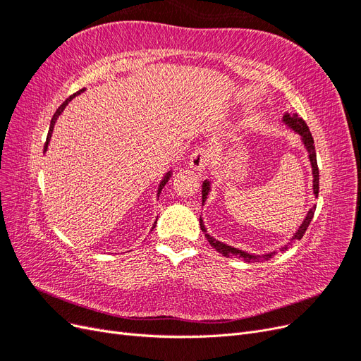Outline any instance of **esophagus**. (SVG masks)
<instances>
[{
    "mask_svg": "<svg viewBox=\"0 0 361 361\" xmlns=\"http://www.w3.org/2000/svg\"><path fill=\"white\" fill-rule=\"evenodd\" d=\"M207 152L204 147H195L190 157V167L195 171H202L207 166Z\"/></svg>",
    "mask_w": 361,
    "mask_h": 361,
    "instance_id": "obj_1",
    "label": "esophagus"
}]
</instances>
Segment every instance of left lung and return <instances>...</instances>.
<instances>
[{"mask_svg":"<svg viewBox=\"0 0 361 361\" xmlns=\"http://www.w3.org/2000/svg\"><path fill=\"white\" fill-rule=\"evenodd\" d=\"M283 123L288 125L290 129H293L295 133H297L301 137L302 145H304L305 150H307V154H309V161H310V166H312L313 194H314V197H318V192H319V170H318V162H316V152H314V145H313V137L310 134L309 126L305 125V122L298 114H289V113H285V116H283ZM209 191H211V182L206 179L203 182V185H202V202L203 203L207 199V194H209ZM314 209H316V207L313 206L312 209L307 212V215H305L304 221L301 223L300 228L290 238V243H293L295 239H301L304 236V233H305V231H307V227H309L312 218H313ZM200 227H202V231L204 232V236L207 238V241H209V244L218 251V253H221L226 257L236 256V257L244 259L245 262H259V260H269L272 256H276V253H277V251H271V253H265V255H262V256L260 255H251V253H247V251H244V250H239V248H235L232 245H227L224 243L216 241L215 238H212L209 233H207L206 227L203 224L202 216H200ZM290 243H289V245H290ZM289 245H283L280 248V251H286L289 248Z\"/></svg>","mask_w":361,"mask_h":361,"instance_id":"8db88e82","label":"left lung"}]
</instances>
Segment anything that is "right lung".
Wrapping results in <instances>:
<instances>
[{"label": "right lung", "mask_w": 361, "mask_h": 361, "mask_svg": "<svg viewBox=\"0 0 361 361\" xmlns=\"http://www.w3.org/2000/svg\"><path fill=\"white\" fill-rule=\"evenodd\" d=\"M84 92V89L82 90H80V92H76L75 94H72V96H69L68 97V99L66 101H64L60 106H59V110L56 111V114H54L52 116V118H51V125H49V130H48V137H47V143H45V147H43V150H45L47 152V149H48V145H49V140H51V135H52V130H54V125H56V122H57V118H59V116L63 113V110H64V108H66V105L73 99V97L76 96V94H80V93H82ZM170 176H171V171H167L166 173V176H164L162 178V180L159 182V187H158V197H159V194H161V191H162V188H164V185H166L167 182H169V179H170ZM155 224H157V221L154 223V227H155ZM154 227H152V228H154Z\"/></svg>", "instance_id": "add662e5"}]
</instances>
